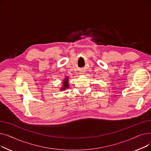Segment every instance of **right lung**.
I'll return each instance as SVG.
<instances>
[{
  "label": "right lung",
  "instance_id": "1",
  "mask_svg": "<svg viewBox=\"0 0 151 151\" xmlns=\"http://www.w3.org/2000/svg\"><path fill=\"white\" fill-rule=\"evenodd\" d=\"M68 78L67 77L66 78H65V80H63V88H61V90H64V89H65L66 88H68Z\"/></svg>",
  "mask_w": 151,
  "mask_h": 151
}]
</instances>
